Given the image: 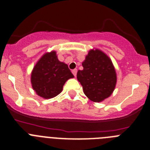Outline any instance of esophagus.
<instances>
[{"label": "esophagus", "mask_w": 150, "mask_h": 150, "mask_svg": "<svg viewBox=\"0 0 150 150\" xmlns=\"http://www.w3.org/2000/svg\"><path fill=\"white\" fill-rule=\"evenodd\" d=\"M77 72H78V70H77V69H72V74H73L74 75V76H76V75H77Z\"/></svg>", "instance_id": "obj_1"}]
</instances>
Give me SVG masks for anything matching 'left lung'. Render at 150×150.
Wrapping results in <instances>:
<instances>
[{"label":"left lung","instance_id":"left-lung-1","mask_svg":"<svg viewBox=\"0 0 150 150\" xmlns=\"http://www.w3.org/2000/svg\"><path fill=\"white\" fill-rule=\"evenodd\" d=\"M78 70L77 78L86 96L94 102L108 98L116 85V72L110 59L100 50H91Z\"/></svg>","mask_w":150,"mask_h":150}]
</instances>
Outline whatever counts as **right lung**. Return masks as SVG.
<instances>
[{"mask_svg": "<svg viewBox=\"0 0 150 150\" xmlns=\"http://www.w3.org/2000/svg\"><path fill=\"white\" fill-rule=\"evenodd\" d=\"M72 78L67 64L59 61L55 51H51L44 54L33 68L31 83L38 96L51 99L61 93L66 81Z\"/></svg>", "mask_w": 150, "mask_h": 150, "instance_id": "add662e5", "label": "right lung"}]
</instances>
